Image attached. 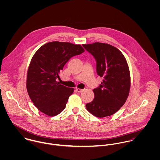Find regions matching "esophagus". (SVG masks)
<instances>
[{"label": "esophagus", "instance_id": "34e87169", "mask_svg": "<svg viewBox=\"0 0 160 160\" xmlns=\"http://www.w3.org/2000/svg\"><path fill=\"white\" fill-rule=\"evenodd\" d=\"M75 90H76V91L78 92H81L82 91V89H79V88H77L75 89Z\"/></svg>", "mask_w": 160, "mask_h": 160}]
</instances>
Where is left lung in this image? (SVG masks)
I'll return each instance as SVG.
<instances>
[{"label": "left lung", "mask_w": 160, "mask_h": 160, "mask_svg": "<svg viewBox=\"0 0 160 160\" xmlns=\"http://www.w3.org/2000/svg\"><path fill=\"white\" fill-rule=\"evenodd\" d=\"M82 46L94 57L97 72L103 78L99 87L93 90L95 98L86 107L98 118L111 116L123 106L129 93L131 76L127 61L119 50L108 44Z\"/></svg>", "instance_id": "1"}]
</instances>
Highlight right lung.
<instances>
[{"label":"right lung","mask_w":160,"mask_h":160,"mask_svg":"<svg viewBox=\"0 0 160 160\" xmlns=\"http://www.w3.org/2000/svg\"><path fill=\"white\" fill-rule=\"evenodd\" d=\"M84 52L81 45L53 41L41 46L34 53L28 69L26 88L41 112L54 116L65 109L74 89L60 84L57 79L69 60Z\"/></svg>","instance_id":"obj_1"}]
</instances>
